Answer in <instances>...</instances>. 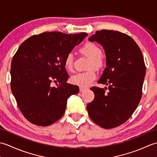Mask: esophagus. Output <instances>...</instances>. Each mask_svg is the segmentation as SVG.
Instances as JSON below:
<instances>
[{"instance_id": "esophagus-1", "label": "esophagus", "mask_w": 157, "mask_h": 157, "mask_svg": "<svg viewBox=\"0 0 157 157\" xmlns=\"http://www.w3.org/2000/svg\"><path fill=\"white\" fill-rule=\"evenodd\" d=\"M86 89H87V88H82V87H79V91H80V92H83V91L86 90Z\"/></svg>"}]
</instances>
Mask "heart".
I'll use <instances>...</instances> for the list:
<instances>
[{
  "label": "heart",
  "instance_id": "obj_1",
  "mask_svg": "<svg viewBox=\"0 0 157 157\" xmlns=\"http://www.w3.org/2000/svg\"><path fill=\"white\" fill-rule=\"evenodd\" d=\"M80 54L90 58L87 68L89 70L77 73L71 78L72 84L85 88L90 85L96 78V69H101L105 65V61L102 57V52L99 46L93 42H88L79 49ZM74 57L71 53L67 55L63 61V65L68 72H73Z\"/></svg>",
  "mask_w": 157,
  "mask_h": 157
}]
</instances>
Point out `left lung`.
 <instances>
[{
    "mask_svg": "<svg viewBox=\"0 0 157 157\" xmlns=\"http://www.w3.org/2000/svg\"><path fill=\"white\" fill-rule=\"evenodd\" d=\"M105 51L106 67L98 82L107 88H90L94 98L87 105L90 117L105 129L128 121L142 98L146 65L140 48L128 34L118 31H96L89 38Z\"/></svg>",
    "mask_w": 157,
    "mask_h": 157,
    "instance_id": "left-lung-1",
    "label": "left lung"
}]
</instances>
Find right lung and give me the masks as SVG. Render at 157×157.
<instances>
[{
	"label": "right lung",
	"mask_w": 157,
	"mask_h": 157,
	"mask_svg": "<svg viewBox=\"0 0 157 157\" xmlns=\"http://www.w3.org/2000/svg\"><path fill=\"white\" fill-rule=\"evenodd\" d=\"M88 34L45 32L28 38L13 56L11 88L25 118L39 126L55 123L65 111L70 96L78 86L67 84L63 65L67 55ZM55 82V86H52Z\"/></svg>",
	"instance_id": "add662e5"
}]
</instances>
